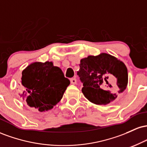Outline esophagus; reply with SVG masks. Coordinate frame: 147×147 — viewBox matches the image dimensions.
I'll return each mask as SVG.
<instances>
[{
    "label": "esophagus",
    "mask_w": 147,
    "mask_h": 147,
    "mask_svg": "<svg viewBox=\"0 0 147 147\" xmlns=\"http://www.w3.org/2000/svg\"><path fill=\"white\" fill-rule=\"evenodd\" d=\"M70 83L72 84H75L76 83H77V79H76L75 78H71L70 79Z\"/></svg>",
    "instance_id": "esophagus-1"
}]
</instances>
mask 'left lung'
Returning a JSON list of instances; mask_svg holds the SVG:
<instances>
[{"mask_svg": "<svg viewBox=\"0 0 147 147\" xmlns=\"http://www.w3.org/2000/svg\"><path fill=\"white\" fill-rule=\"evenodd\" d=\"M77 72L82 92L90 102L106 105L124 92L128 84L125 64L106 53L82 59Z\"/></svg>", "mask_w": 147, "mask_h": 147, "instance_id": "8db88e82", "label": "left lung"}]
</instances>
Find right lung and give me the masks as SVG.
Wrapping results in <instances>:
<instances>
[{"label": "right lung", "mask_w": 147, "mask_h": 147, "mask_svg": "<svg viewBox=\"0 0 147 147\" xmlns=\"http://www.w3.org/2000/svg\"><path fill=\"white\" fill-rule=\"evenodd\" d=\"M70 83L52 62H35L22 72L21 96L30 107L47 111L61 99Z\"/></svg>", "instance_id": "right-lung-1"}]
</instances>
